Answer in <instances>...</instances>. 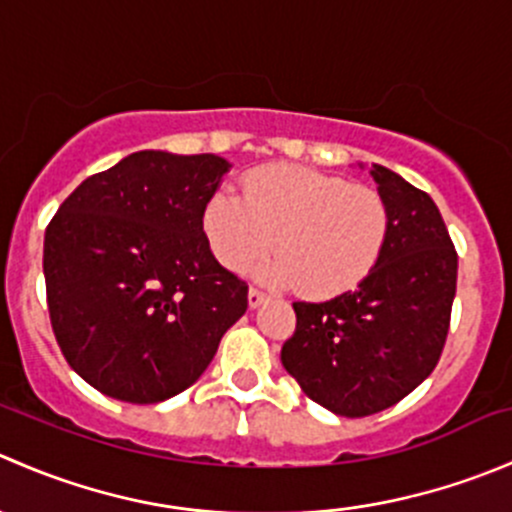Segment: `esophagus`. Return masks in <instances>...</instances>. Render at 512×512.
Here are the masks:
<instances>
[{
    "mask_svg": "<svg viewBox=\"0 0 512 512\" xmlns=\"http://www.w3.org/2000/svg\"><path fill=\"white\" fill-rule=\"evenodd\" d=\"M265 299H267V294L260 292L257 287H250V292H247V304H250V309H257L262 302H265Z\"/></svg>",
    "mask_w": 512,
    "mask_h": 512,
    "instance_id": "1",
    "label": "esophagus"
}]
</instances>
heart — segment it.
<instances>
[{
  "label": "heart",
  "instance_id": "obj_1",
  "mask_svg": "<svg viewBox=\"0 0 512 512\" xmlns=\"http://www.w3.org/2000/svg\"><path fill=\"white\" fill-rule=\"evenodd\" d=\"M200 230L215 260L240 272L265 255L255 275L297 287L309 299L352 292L376 270L391 230L389 205L369 185L302 165H262L242 178V198L215 190L200 210Z\"/></svg>",
  "mask_w": 512,
  "mask_h": 512
}]
</instances>
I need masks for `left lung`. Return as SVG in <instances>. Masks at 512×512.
Listing matches in <instances>:
<instances>
[{
  "label": "left lung",
  "instance_id": "left-lung-1",
  "mask_svg": "<svg viewBox=\"0 0 512 512\" xmlns=\"http://www.w3.org/2000/svg\"><path fill=\"white\" fill-rule=\"evenodd\" d=\"M391 215L376 270L329 302H294L297 329L282 366L304 394L337 416L399 404L436 369L456 297L458 255L431 195L371 165Z\"/></svg>",
  "mask_w": 512,
  "mask_h": 512
}]
</instances>
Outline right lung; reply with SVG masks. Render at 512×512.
<instances>
[{"mask_svg":"<svg viewBox=\"0 0 512 512\" xmlns=\"http://www.w3.org/2000/svg\"><path fill=\"white\" fill-rule=\"evenodd\" d=\"M230 170L213 153L138 151L86 178L44 235L51 329L71 369L128 404L188 389L247 309L200 210Z\"/></svg>","mask_w":512,"mask_h":512,"instance_id":"obj_1","label":"right lung"}]
</instances>
